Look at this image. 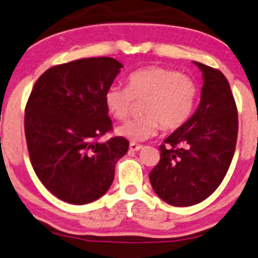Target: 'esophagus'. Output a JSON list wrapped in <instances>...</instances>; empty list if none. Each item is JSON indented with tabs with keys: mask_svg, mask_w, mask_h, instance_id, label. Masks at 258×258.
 I'll return each mask as SVG.
<instances>
[{
	"mask_svg": "<svg viewBox=\"0 0 258 258\" xmlns=\"http://www.w3.org/2000/svg\"><path fill=\"white\" fill-rule=\"evenodd\" d=\"M143 145L141 144H136V143H130V150L131 151H139L142 150Z\"/></svg>",
	"mask_w": 258,
	"mask_h": 258,
	"instance_id": "esophagus-1",
	"label": "esophagus"
}]
</instances>
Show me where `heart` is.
<instances>
[{
	"instance_id": "1",
	"label": "heart",
	"mask_w": 258,
	"mask_h": 258,
	"mask_svg": "<svg viewBox=\"0 0 258 258\" xmlns=\"http://www.w3.org/2000/svg\"><path fill=\"white\" fill-rule=\"evenodd\" d=\"M198 97L195 80L178 71L150 66L135 71L127 77V88L110 85L104 103L110 115L125 120L136 101L143 102L145 115L128 120L116 132L132 143L145 142L156 136L161 125L166 130L182 126L194 113Z\"/></svg>"
}]
</instances>
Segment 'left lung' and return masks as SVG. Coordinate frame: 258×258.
Returning a JSON list of instances; mask_svg holds the SVG:
<instances>
[{
  "mask_svg": "<svg viewBox=\"0 0 258 258\" xmlns=\"http://www.w3.org/2000/svg\"><path fill=\"white\" fill-rule=\"evenodd\" d=\"M194 63L203 77L200 105L164 139L160 162L149 175L157 196L174 207L209 197L225 178L237 144V105L227 79L219 70Z\"/></svg>",
  "mask_w": 258,
  "mask_h": 258,
  "instance_id": "1",
  "label": "left lung"
}]
</instances>
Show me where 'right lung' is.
Here are the masks:
<instances>
[{"label":"right lung","instance_id":"1","mask_svg":"<svg viewBox=\"0 0 258 258\" xmlns=\"http://www.w3.org/2000/svg\"><path fill=\"white\" fill-rule=\"evenodd\" d=\"M123 66L111 57L58 64L37 80L25 108L31 163L42 184L61 201L91 203L109 190L128 141L97 139L111 130L104 94Z\"/></svg>","mask_w":258,"mask_h":258}]
</instances>
